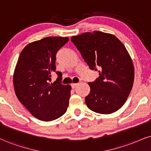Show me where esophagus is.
Wrapping results in <instances>:
<instances>
[{
  "mask_svg": "<svg viewBox=\"0 0 151 151\" xmlns=\"http://www.w3.org/2000/svg\"><path fill=\"white\" fill-rule=\"evenodd\" d=\"M78 85V83H72L71 84V87H72V88L73 89V88H75V87L77 86Z\"/></svg>",
  "mask_w": 151,
  "mask_h": 151,
  "instance_id": "1",
  "label": "esophagus"
}]
</instances>
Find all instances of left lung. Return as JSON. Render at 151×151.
Masks as SVG:
<instances>
[{
	"mask_svg": "<svg viewBox=\"0 0 151 151\" xmlns=\"http://www.w3.org/2000/svg\"><path fill=\"white\" fill-rule=\"evenodd\" d=\"M70 40L90 69L99 73L95 81L88 83L90 92L85 100L87 107L101 114L118 111L127 101L134 79L127 49L114 35L98 31L72 36Z\"/></svg>",
	"mask_w": 151,
	"mask_h": 151,
	"instance_id": "8db88e82",
	"label": "left lung"
}]
</instances>
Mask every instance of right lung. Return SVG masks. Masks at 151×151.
<instances>
[{
  "label": "right lung",
  "instance_id": "right-lung-1",
  "mask_svg": "<svg viewBox=\"0 0 151 151\" xmlns=\"http://www.w3.org/2000/svg\"><path fill=\"white\" fill-rule=\"evenodd\" d=\"M68 41L67 37H46L22 50L14 75V92L19 101L38 120L52 121L66 112L71 87L61 83L56 71V54ZM53 72L57 81L50 83Z\"/></svg>",
  "mask_w": 151,
  "mask_h": 151
}]
</instances>
